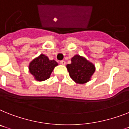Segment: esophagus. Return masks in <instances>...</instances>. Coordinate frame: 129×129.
I'll return each mask as SVG.
<instances>
[{
  "instance_id": "34e87169",
  "label": "esophagus",
  "mask_w": 129,
  "mask_h": 129,
  "mask_svg": "<svg viewBox=\"0 0 129 129\" xmlns=\"http://www.w3.org/2000/svg\"><path fill=\"white\" fill-rule=\"evenodd\" d=\"M60 63L61 64H62V65H65L66 62H65V61H64V60H60Z\"/></svg>"
}]
</instances>
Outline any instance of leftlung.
Wrapping results in <instances>:
<instances>
[{"label":"left lung","instance_id":"obj_1","mask_svg":"<svg viewBox=\"0 0 129 129\" xmlns=\"http://www.w3.org/2000/svg\"><path fill=\"white\" fill-rule=\"evenodd\" d=\"M67 68L71 78L80 84L90 81L95 71L93 63L78 55H74L71 58V63L68 64Z\"/></svg>","mask_w":129,"mask_h":129}]
</instances>
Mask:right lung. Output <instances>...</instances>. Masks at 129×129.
I'll list each match as a JSON object with an SVG mask.
<instances>
[{"label":"right lung","instance_id":"obj_1","mask_svg":"<svg viewBox=\"0 0 129 129\" xmlns=\"http://www.w3.org/2000/svg\"><path fill=\"white\" fill-rule=\"evenodd\" d=\"M58 65L55 60H49L47 56L41 54L34 58L29 64V71L38 81L46 80L51 76L55 67Z\"/></svg>","mask_w":129,"mask_h":129}]
</instances>
